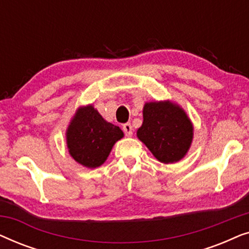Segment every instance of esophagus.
<instances>
[{
	"mask_svg": "<svg viewBox=\"0 0 249 249\" xmlns=\"http://www.w3.org/2000/svg\"><path fill=\"white\" fill-rule=\"evenodd\" d=\"M122 130H124L125 136L130 137V136L132 135V125L130 124H124V127H122Z\"/></svg>",
	"mask_w": 249,
	"mask_h": 249,
	"instance_id": "esophagus-1",
	"label": "esophagus"
}]
</instances>
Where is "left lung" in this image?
Listing matches in <instances>:
<instances>
[{"instance_id":"obj_1","label":"left lung","mask_w":249,"mask_h":249,"mask_svg":"<svg viewBox=\"0 0 249 249\" xmlns=\"http://www.w3.org/2000/svg\"><path fill=\"white\" fill-rule=\"evenodd\" d=\"M137 136L162 163L178 162L193 141V124L185 112L170 102L146 103Z\"/></svg>"}]
</instances>
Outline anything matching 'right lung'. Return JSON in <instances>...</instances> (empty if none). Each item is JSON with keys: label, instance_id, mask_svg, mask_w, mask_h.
<instances>
[{"label": "right lung", "instance_id": "obj_1", "mask_svg": "<svg viewBox=\"0 0 249 249\" xmlns=\"http://www.w3.org/2000/svg\"><path fill=\"white\" fill-rule=\"evenodd\" d=\"M124 137L117 125L108 124L89 105L74 115L67 131L69 153L81 165L97 168L103 164L114 142Z\"/></svg>", "mask_w": 249, "mask_h": 249}]
</instances>
